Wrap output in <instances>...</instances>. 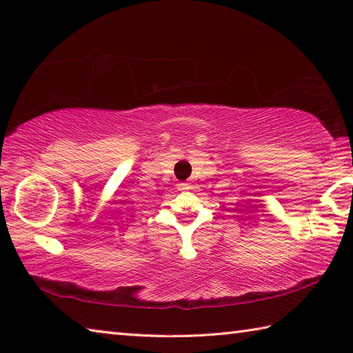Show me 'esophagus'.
<instances>
[{"label": "esophagus", "mask_w": 353, "mask_h": 353, "mask_svg": "<svg viewBox=\"0 0 353 353\" xmlns=\"http://www.w3.org/2000/svg\"><path fill=\"white\" fill-rule=\"evenodd\" d=\"M177 188L183 191V190H188V188H190V185H188V183H179V185H177Z\"/></svg>", "instance_id": "esophagus-1"}]
</instances>
